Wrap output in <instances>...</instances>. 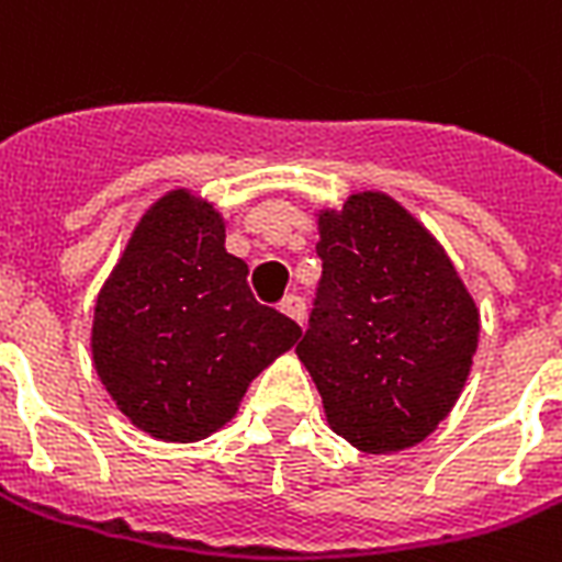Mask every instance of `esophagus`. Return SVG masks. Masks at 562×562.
Instances as JSON below:
<instances>
[{
    "instance_id": "esophagus-1",
    "label": "esophagus",
    "mask_w": 562,
    "mask_h": 562,
    "mask_svg": "<svg viewBox=\"0 0 562 562\" xmlns=\"http://www.w3.org/2000/svg\"><path fill=\"white\" fill-rule=\"evenodd\" d=\"M280 312H282V314H289L291 321L300 323V326H303V323H305V303H303V296L289 294V296H285V300H282Z\"/></svg>"
}]
</instances>
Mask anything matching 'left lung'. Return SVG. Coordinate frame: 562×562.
Segmentation results:
<instances>
[{"label":"left lung","mask_w":562,"mask_h":562,"mask_svg":"<svg viewBox=\"0 0 562 562\" xmlns=\"http://www.w3.org/2000/svg\"><path fill=\"white\" fill-rule=\"evenodd\" d=\"M321 294L296 358L328 427L398 453L453 409L479 346V308L441 241L401 202L360 190L317 213Z\"/></svg>","instance_id":"1"}]
</instances>
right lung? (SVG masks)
Here are the masks:
<instances>
[{"label": "right lung", "instance_id": "1", "mask_svg": "<svg viewBox=\"0 0 562 562\" xmlns=\"http://www.w3.org/2000/svg\"><path fill=\"white\" fill-rule=\"evenodd\" d=\"M225 216L187 187L144 210L103 282L91 360L106 392L158 441H202L239 409L250 381L300 340L259 305L248 266L225 250Z\"/></svg>", "mask_w": 562, "mask_h": 562}]
</instances>
